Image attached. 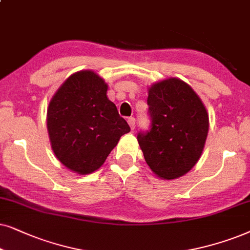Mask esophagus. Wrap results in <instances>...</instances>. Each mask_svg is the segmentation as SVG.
Returning a JSON list of instances; mask_svg holds the SVG:
<instances>
[{"mask_svg": "<svg viewBox=\"0 0 250 250\" xmlns=\"http://www.w3.org/2000/svg\"><path fill=\"white\" fill-rule=\"evenodd\" d=\"M127 121H128V125H129V127H130L131 130H134L135 127H136V125H135L136 120H135V118H129Z\"/></svg>", "mask_w": 250, "mask_h": 250, "instance_id": "34e87169", "label": "esophagus"}]
</instances>
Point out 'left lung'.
<instances>
[{
  "instance_id": "obj_1",
  "label": "left lung",
  "mask_w": 250,
  "mask_h": 250,
  "mask_svg": "<svg viewBox=\"0 0 250 250\" xmlns=\"http://www.w3.org/2000/svg\"><path fill=\"white\" fill-rule=\"evenodd\" d=\"M147 105L152 128L137 136L146 164L165 181L182 177L205 148L209 130L206 106L191 85L177 78L148 86Z\"/></svg>"
}]
</instances>
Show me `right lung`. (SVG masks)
<instances>
[{"instance_id": "obj_1", "label": "right lung", "mask_w": 250, "mask_h": 250, "mask_svg": "<svg viewBox=\"0 0 250 250\" xmlns=\"http://www.w3.org/2000/svg\"><path fill=\"white\" fill-rule=\"evenodd\" d=\"M107 83L90 69L73 73L52 96L46 127L56 158L71 171L99 169L130 127L107 98Z\"/></svg>"}]
</instances>
